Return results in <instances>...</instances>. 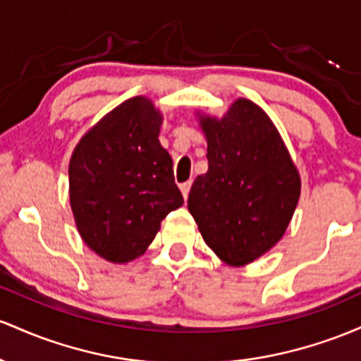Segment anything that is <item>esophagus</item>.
<instances>
[{
  "label": "esophagus",
  "mask_w": 361,
  "mask_h": 361,
  "mask_svg": "<svg viewBox=\"0 0 361 361\" xmlns=\"http://www.w3.org/2000/svg\"><path fill=\"white\" fill-rule=\"evenodd\" d=\"M189 189H191V180L182 182V184H180V191H182V196H184L185 200H188V196H189Z\"/></svg>",
  "instance_id": "obj_1"
}]
</instances>
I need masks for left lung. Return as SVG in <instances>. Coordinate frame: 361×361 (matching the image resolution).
Segmentation results:
<instances>
[{"instance_id": "obj_1", "label": "left lung", "mask_w": 361, "mask_h": 361, "mask_svg": "<svg viewBox=\"0 0 361 361\" xmlns=\"http://www.w3.org/2000/svg\"><path fill=\"white\" fill-rule=\"evenodd\" d=\"M208 172L197 176L188 208L209 249L245 266L276 245L300 197V173L276 126L259 105L238 99L218 119L200 116Z\"/></svg>"}]
</instances>
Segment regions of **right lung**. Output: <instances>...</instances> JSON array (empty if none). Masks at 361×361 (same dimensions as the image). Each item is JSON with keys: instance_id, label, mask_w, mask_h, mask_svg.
Returning <instances> with one entry per match:
<instances>
[{"instance_id": "add662e5", "label": "right lung", "mask_w": 361, "mask_h": 361, "mask_svg": "<svg viewBox=\"0 0 361 361\" xmlns=\"http://www.w3.org/2000/svg\"><path fill=\"white\" fill-rule=\"evenodd\" d=\"M161 114L133 97L105 114L70 160V202L83 242L111 262H129L152 244L160 224L184 204L172 159L160 145Z\"/></svg>"}]
</instances>
